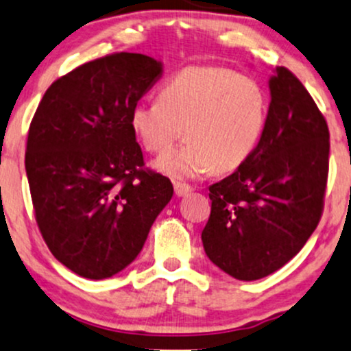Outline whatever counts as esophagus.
Wrapping results in <instances>:
<instances>
[{"label": "esophagus", "mask_w": 351, "mask_h": 351, "mask_svg": "<svg viewBox=\"0 0 351 351\" xmlns=\"http://www.w3.org/2000/svg\"><path fill=\"white\" fill-rule=\"evenodd\" d=\"M193 191V188L186 183H175V195L176 196H186Z\"/></svg>", "instance_id": "1"}]
</instances>
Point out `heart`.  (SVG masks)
<instances>
[{
  "label": "heart",
  "mask_w": 351,
  "mask_h": 351,
  "mask_svg": "<svg viewBox=\"0 0 351 351\" xmlns=\"http://www.w3.org/2000/svg\"><path fill=\"white\" fill-rule=\"evenodd\" d=\"M268 95L256 80L225 66H188L163 84L160 99L138 101L130 128L146 152L161 153L184 128L186 143L156 158L173 180L234 171L256 152L268 123Z\"/></svg>",
  "instance_id": "heart-1"
}]
</instances>
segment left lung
<instances>
[{"label":"left lung","instance_id":"1","mask_svg":"<svg viewBox=\"0 0 351 351\" xmlns=\"http://www.w3.org/2000/svg\"><path fill=\"white\" fill-rule=\"evenodd\" d=\"M271 101L252 158L210 186L202 232L206 256L243 282L265 278L293 258L317 228L328 176L330 133L300 80L278 66Z\"/></svg>","mask_w":351,"mask_h":351}]
</instances>
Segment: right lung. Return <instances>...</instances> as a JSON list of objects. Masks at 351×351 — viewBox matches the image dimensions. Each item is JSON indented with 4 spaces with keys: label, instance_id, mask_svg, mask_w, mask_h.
Masks as SVG:
<instances>
[{
    "label": "right lung",
    "instance_id": "add662e5",
    "mask_svg": "<svg viewBox=\"0 0 351 351\" xmlns=\"http://www.w3.org/2000/svg\"><path fill=\"white\" fill-rule=\"evenodd\" d=\"M163 73L161 61L117 53L56 80L38 106L26 176L49 252L76 275L105 280L140 255L173 196L167 176L145 171L130 111Z\"/></svg>",
    "mask_w": 351,
    "mask_h": 351
}]
</instances>
